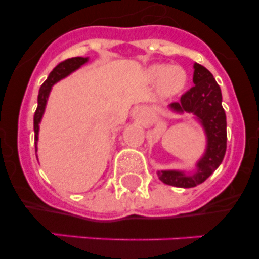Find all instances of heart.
<instances>
[{"label":"heart","mask_w":259,"mask_h":259,"mask_svg":"<svg viewBox=\"0 0 259 259\" xmlns=\"http://www.w3.org/2000/svg\"><path fill=\"white\" fill-rule=\"evenodd\" d=\"M149 77L159 83V91L166 97L178 95L187 84V72L180 66L155 65L149 70Z\"/></svg>","instance_id":"1"}]
</instances>
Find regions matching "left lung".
<instances>
[{"mask_svg": "<svg viewBox=\"0 0 259 259\" xmlns=\"http://www.w3.org/2000/svg\"><path fill=\"white\" fill-rule=\"evenodd\" d=\"M193 83L194 85L180 97V102L171 104V109L178 113H193L200 119L207 135L206 153L197 163L194 175L185 176L178 171L158 172L164 184L180 188H192L205 182L222 163L227 149V120L222 106L221 87L211 72L198 63H194Z\"/></svg>", "mask_w": 259, "mask_h": 259, "instance_id": "left-lung-1", "label": "left lung"}]
</instances>
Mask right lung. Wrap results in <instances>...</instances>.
Listing matches in <instances>:
<instances>
[{
  "mask_svg": "<svg viewBox=\"0 0 259 259\" xmlns=\"http://www.w3.org/2000/svg\"><path fill=\"white\" fill-rule=\"evenodd\" d=\"M87 62V58L83 57H74V58H68L62 61L61 63L53 68V71L49 74L48 79L45 80L42 85L40 87V91H38V97H37V109L35 111V116H33V130H35V145L37 143V135H38V123L41 120V116L44 114L45 105H47L48 96H49L50 89H52L53 84H56L58 80L63 79L65 76H67L68 74H71L72 71H75L76 68H79L80 66L84 65ZM36 148V146H35Z\"/></svg>",
  "mask_w": 259,
  "mask_h": 259,
  "instance_id": "add662e5",
  "label": "right lung"
}]
</instances>
